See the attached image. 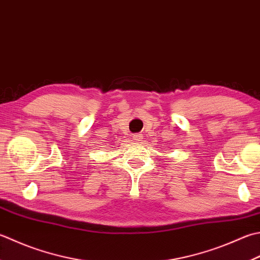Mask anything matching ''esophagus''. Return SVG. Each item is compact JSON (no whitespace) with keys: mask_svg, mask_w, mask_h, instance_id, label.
Here are the masks:
<instances>
[{"mask_svg":"<svg viewBox=\"0 0 260 260\" xmlns=\"http://www.w3.org/2000/svg\"><path fill=\"white\" fill-rule=\"evenodd\" d=\"M132 139H133L134 141H141L142 135L141 134H133V136H132Z\"/></svg>","mask_w":260,"mask_h":260,"instance_id":"34e87169","label":"esophagus"}]
</instances>
